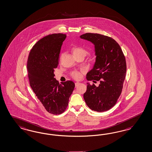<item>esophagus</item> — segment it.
Segmentation results:
<instances>
[{
  "label": "esophagus",
  "mask_w": 152,
  "mask_h": 152,
  "mask_svg": "<svg viewBox=\"0 0 152 152\" xmlns=\"http://www.w3.org/2000/svg\"><path fill=\"white\" fill-rule=\"evenodd\" d=\"M80 84V83H78V82H77V83H75V86L76 87H77V86H79V85Z\"/></svg>",
  "instance_id": "esophagus-1"
}]
</instances>
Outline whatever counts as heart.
<instances>
[{
  "instance_id": "heart-1",
  "label": "heart",
  "mask_w": 152,
  "mask_h": 152,
  "mask_svg": "<svg viewBox=\"0 0 152 152\" xmlns=\"http://www.w3.org/2000/svg\"><path fill=\"white\" fill-rule=\"evenodd\" d=\"M72 52L74 56L77 57V56H84L85 57L87 54V50L83 47H77V46H73L71 48ZM72 77L75 79H80L81 77V74L78 71H73L71 73Z\"/></svg>"
}]
</instances>
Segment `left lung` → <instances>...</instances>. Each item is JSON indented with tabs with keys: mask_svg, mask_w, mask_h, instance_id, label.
Wrapping results in <instances>:
<instances>
[{
	"mask_svg": "<svg viewBox=\"0 0 152 152\" xmlns=\"http://www.w3.org/2000/svg\"><path fill=\"white\" fill-rule=\"evenodd\" d=\"M80 38L94 45L95 62L86 79L100 81L98 87L87 83L85 102L91 110H108L115 104L122 90L126 73L125 56L119 44L110 37L86 33Z\"/></svg>",
	"mask_w": 152,
	"mask_h": 152,
	"instance_id": "obj_1",
	"label": "left lung"
}]
</instances>
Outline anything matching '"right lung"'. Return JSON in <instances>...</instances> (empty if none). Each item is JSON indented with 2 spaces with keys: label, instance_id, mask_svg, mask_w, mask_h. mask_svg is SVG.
Instances as JSON below:
<instances>
[{
  "label": "right lung",
  "instance_id": "obj_1",
  "mask_svg": "<svg viewBox=\"0 0 152 152\" xmlns=\"http://www.w3.org/2000/svg\"><path fill=\"white\" fill-rule=\"evenodd\" d=\"M66 34H53L39 40L30 50L27 68L30 84L45 110L53 115L62 113L75 88L72 81L59 84L54 77Z\"/></svg>",
  "mask_w": 152,
  "mask_h": 152
}]
</instances>
